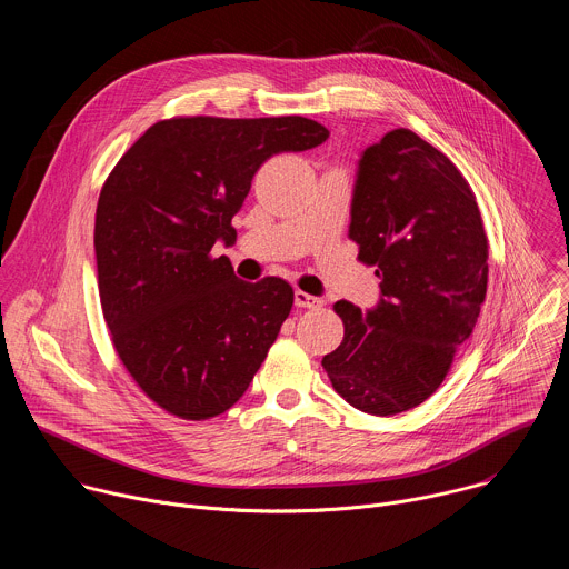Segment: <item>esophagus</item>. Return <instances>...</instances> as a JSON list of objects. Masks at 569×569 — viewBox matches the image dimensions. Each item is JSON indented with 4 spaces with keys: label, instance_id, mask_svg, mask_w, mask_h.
Listing matches in <instances>:
<instances>
[{
    "label": "esophagus",
    "instance_id": "esophagus-1",
    "mask_svg": "<svg viewBox=\"0 0 569 569\" xmlns=\"http://www.w3.org/2000/svg\"><path fill=\"white\" fill-rule=\"evenodd\" d=\"M323 303L321 297H315V295H308L303 290H297L295 292V306L297 308H319Z\"/></svg>",
    "mask_w": 569,
    "mask_h": 569
}]
</instances>
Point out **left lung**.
Instances as JSON below:
<instances>
[{"label": "left lung", "instance_id": "8db88e82", "mask_svg": "<svg viewBox=\"0 0 569 569\" xmlns=\"http://www.w3.org/2000/svg\"><path fill=\"white\" fill-rule=\"evenodd\" d=\"M349 236L376 266L380 297L365 312L336 303L345 340L321 365L356 410L408 412L437 391L477 323L489 281L479 209L441 150L396 128L360 152Z\"/></svg>", "mask_w": 569, "mask_h": 569}]
</instances>
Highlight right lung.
<instances>
[{
    "label": "right lung",
    "instance_id": "obj_1",
    "mask_svg": "<svg viewBox=\"0 0 569 569\" xmlns=\"http://www.w3.org/2000/svg\"><path fill=\"white\" fill-rule=\"evenodd\" d=\"M327 139L303 117H189L150 126L119 159L97 207L99 295L121 362L159 408L204 421L250 387L295 292L238 279L211 250L236 240L263 161Z\"/></svg>",
    "mask_w": 569,
    "mask_h": 569
}]
</instances>
